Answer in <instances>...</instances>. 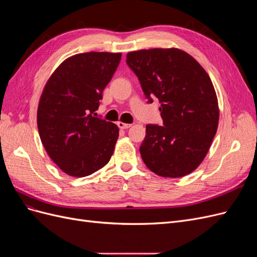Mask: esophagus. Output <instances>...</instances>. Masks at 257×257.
I'll return each mask as SVG.
<instances>
[{
  "instance_id": "obj_1",
  "label": "esophagus",
  "mask_w": 257,
  "mask_h": 257,
  "mask_svg": "<svg viewBox=\"0 0 257 257\" xmlns=\"http://www.w3.org/2000/svg\"><path fill=\"white\" fill-rule=\"evenodd\" d=\"M118 126L122 130H127L128 127L132 126V124L130 123H123V122H118Z\"/></svg>"
}]
</instances>
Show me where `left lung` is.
Here are the masks:
<instances>
[{"label":"left lung","mask_w":257,"mask_h":257,"mask_svg":"<svg viewBox=\"0 0 257 257\" xmlns=\"http://www.w3.org/2000/svg\"><path fill=\"white\" fill-rule=\"evenodd\" d=\"M128 67L148 103L158 97L163 126L148 124L139 148L146 166L161 177L180 178L195 170L209 151L219 124V105L205 69L177 48L128 52Z\"/></svg>","instance_id":"obj_1"}]
</instances>
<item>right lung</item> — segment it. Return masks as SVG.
Segmentation results:
<instances>
[{"mask_svg": "<svg viewBox=\"0 0 257 257\" xmlns=\"http://www.w3.org/2000/svg\"><path fill=\"white\" fill-rule=\"evenodd\" d=\"M121 56L75 54L62 62L45 85L37 109L38 133L50 159L69 176L92 175L113 153L118 126L94 115Z\"/></svg>", "mask_w": 257, "mask_h": 257, "instance_id": "obj_1", "label": "right lung"}]
</instances>
